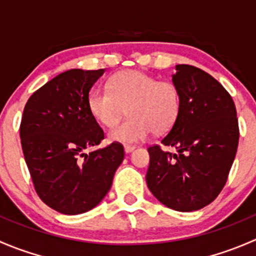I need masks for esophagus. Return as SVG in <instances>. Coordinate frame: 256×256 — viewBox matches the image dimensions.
I'll list each match as a JSON object with an SVG mask.
<instances>
[{"mask_svg":"<svg viewBox=\"0 0 256 256\" xmlns=\"http://www.w3.org/2000/svg\"><path fill=\"white\" fill-rule=\"evenodd\" d=\"M124 150H125L126 154H130V152H132L134 150H135V146H130V144H125V146H124Z\"/></svg>","mask_w":256,"mask_h":256,"instance_id":"1","label":"esophagus"}]
</instances>
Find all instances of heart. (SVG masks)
I'll return each instance as SVG.
<instances>
[{
	"instance_id": "b5f03b06",
	"label": "heart",
	"mask_w": 256,
	"mask_h": 256,
	"mask_svg": "<svg viewBox=\"0 0 256 256\" xmlns=\"http://www.w3.org/2000/svg\"><path fill=\"white\" fill-rule=\"evenodd\" d=\"M108 88L92 90L88 98V106L95 120L106 128L118 122L126 108L128 118L110 130V141L140 142L151 131L167 132L177 121L180 94L174 82L130 69L114 74Z\"/></svg>"
}]
</instances>
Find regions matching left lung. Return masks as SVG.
<instances>
[{"instance_id": "1", "label": "left lung", "mask_w": 256, "mask_h": 256, "mask_svg": "<svg viewBox=\"0 0 256 256\" xmlns=\"http://www.w3.org/2000/svg\"><path fill=\"white\" fill-rule=\"evenodd\" d=\"M174 69L180 110L161 144L177 154L148 147L146 183L166 207L193 212L213 202L226 184L238 148V118L233 99L218 80L193 66Z\"/></svg>"}]
</instances>
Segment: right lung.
I'll list each match as a JSON object with an SVG mask.
<instances>
[{"mask_svg":"<svg viewBox=\"0 0 256 256\" xmlns=\"http://www.w3.org/2000/svg\"><path fill=\"white\" fill-rule=\"evenodd\" d=\"M104 73L64 72L33 92L23 110L20 144L33 184L40 200L62 214L96 207L124 160L118 142L85 152L104 138L88 106L90 89Z\"/></svg>","mask_w":256,"mask_h":256,"instance_id":"right-lung-1","label":"right lung"}]
</instances>
